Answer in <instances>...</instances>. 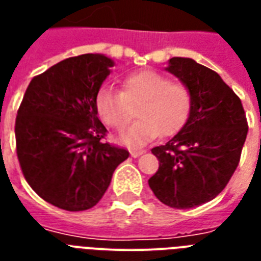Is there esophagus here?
Here are the masks:
<instances>
[{
  "instance_id": "esophagus-1",
  "label": "esophagus",
  "mask_w": 261,
  "mask_h": 261,
  "mask_svg": "<svg viewBox=\"0 0 261 261\" xmlns=\"http://www.w3.org/2000/svg\"><path fill=\"white\" fill-rule=\"evenodd\" d=\"M130 154H131V157H139V155L141 154H143V150H131L130 151Z\"/></svg>"
}]
</instances>
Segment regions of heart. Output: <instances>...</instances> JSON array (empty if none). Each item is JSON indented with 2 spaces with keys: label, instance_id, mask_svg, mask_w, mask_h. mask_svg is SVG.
<instances>
[{
  "label": "heart",
  "instance_id": "obj_1",
  "mask_svg": "<svg viewBox=\"0 0 261 261\" xmlns=\"http://www.w3.org/2000/svg\"><path fill=\"white\" fill-rule=\"evenodd\" d=\"M141 102L138 120L123 135L130 146H142L157 135L169 137L181 130L190 116L192 97L181 83H171L167 75L154 70H141L127 75L123 92L101 89L96 98L98 116L114 130H123L133 118L130 106Z\"/></svg>",
  "mask_w": 261,
  "mask_h": 261
}]
</instances>
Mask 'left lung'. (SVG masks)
<instances>
[{
  "instance_id": "8db88e82",
  "label": "left lung",
  "mask_w": 261,
  "mask_h": 261,
  "mask_svg": "<svg viewBox=\"0 0 261 261\" xmlns=\"http://www.w3.org/2000/svg\"><path fill=\"white\" fill-rule=\"evenodd\" d=\"M167 70L190 89L192 106L181 130L151 149L160 167L149 187L164 204L191 208L226 187L240 163L248 122L240 97L218 73L180 57L169 59Z\"/></svg>"
}]
</instances>
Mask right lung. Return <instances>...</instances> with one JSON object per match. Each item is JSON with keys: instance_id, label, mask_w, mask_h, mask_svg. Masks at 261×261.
Wrapping results in <instances>:
<instances>
[{"instance_id": "right-lung-1", "label": "right lung", "mask_w": 261, "mask_h": 261, "mask_svg": "<svg viewBox=\"0 0 261 261\" xmlns=\"http://www.w3.org/2000/svg\"><path fill=\"white\" fill-rule=\"evenodd\" d=\"M114 61L101 54L63 59L32 79L17 111L14 134L22 174L46 202L88 210L106 194L128 157L102 139L96 98Z\"/></svg>"}]
</instances>
